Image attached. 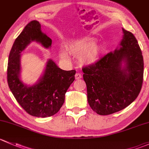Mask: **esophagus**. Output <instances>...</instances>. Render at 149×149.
Here are the masks:
<instances>
[{"label":"esophagus","mask_w":149,"mask_h":149,"mask_svg":"<svg viewBox=\"0 0 149 149\" xmlns=\"http://www.w3.org/2000/svg\"><path fill=\"white\" fill-rule=\"evenodd\" d=\"M81 78H82V74L80 73H76V74H75V79H79Z\"/></svg>","instance_id":"34e87169"}]
</instances>
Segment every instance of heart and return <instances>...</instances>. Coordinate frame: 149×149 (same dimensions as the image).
<instances>
[{
	"mask_svg": "<svg viewBox=\"0 0 149 149\" xmlns=\"http://www.w3.org/2000/svg\"><path fill=\"white\" fill-rule=\"evenodd\" d=\"M97 40L90 36H84L71 40L66 44L65 49L59 50V56L62 60H70V54L77 58L83 65H92L99 60L101 54V48L96 45Z\"/></svg>",
	"mask_w": 149,
	"mask_h": 149,
	"instance_id": "b5f03b06",
	"label": "heart"
}]
</instances>
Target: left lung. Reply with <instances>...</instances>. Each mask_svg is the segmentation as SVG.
Returning a JSON list of instances; mask_svg holds the SVG:
<instances>
[{"instance_id": "left-lung-1", "label": "left lung", "mask_w": 149, "mask_h": 149, "mask_svg": "<svg viewBox=\"0 0 149 149\" xmlns=\"http://www.w3.org/2000/svg\"><path fill=\"white\" fill-rule=\"evenodd\" d=\"M123 29V39L113 52L82 69L87 101L101 116L113 114L131 104L141 90L143 59L138 41Z\"/></svg>"}]
</instances>
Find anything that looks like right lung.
Returning a JSON list of instances; mask_svg holds the SVG:
<instances>
[{
	"mask_svg": "<svg viewBox=\"0 0 149 149\" xmlns=\"http://www.w3.org/2000/svg\"><path fill=\"white\" fill-rule=\"evenodd\" d=\"M33 41L45 49L52 47V39L43 33L37 21L29 23L12 46L8 63V84L17 102L29 115L50 117L63 105L65 93L74 82L76 71L62 70L49 59L36 83L32 85L24 83L21 78V52Z\"/></svg>",
	"mask_w": 149,
	"mask_h": 149,
	"instance_id": "obj_1",
	"label": "right lung"
}]
</instances>
